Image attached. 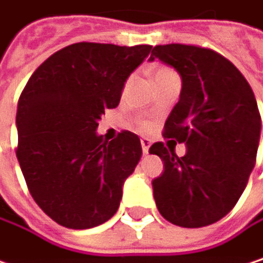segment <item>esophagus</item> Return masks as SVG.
<instances>
[{"mask_svg":"<svg viewBox=\"0 0 263 263\" xmlns=\"http://www.w3.org/2000/svg\"><path fill=\"white\" fill-rule=\"evenodd\" d=\"M141 145H142V152L147 155V153H148V148H150V145H152V141H150L148 138H142V139H141Z\"/></svg>","mask_w":263,"mask_h":263,"instance_id":"esophagus-1","label":"esophagus"}]
</instances>
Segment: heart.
I'll list each match as a JSON object with an SVG mask.
<instances>
[{"instance_id": "heart-1", "label": "heart", "mask_w": 263, "mask_h": 263, "mask_svg": "<svg viewBox=\"0 0 263 263\" xmlns=\"http://www.w3.org/2000/svg\"><path fill=\"white\" fill-rule=\"evenodd\" d=\"M173 71L170 70V68H167V67H161V68H158V71H156V74H155V78L156 76H164V74H172Z\"/></svg>"}]
</instances>
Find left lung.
<instances>
[{"instance_id":"1","label":"left lung","mask_w":263,"mask_h":263,"mask_svg":"<svg viewBox=\"0 0 263 263\" xmlns=\"http://www.w3.org/2000/svg\"><path fill=\"white\" fill-rule=\"evenodd\" d=\"M182 79L164 138L187 145L179 158L162 142L150 147L164 162L153 196L159 213L184 228H200L228 214L243 193L260 139V113L243 74L217 52L165 44L152 50Z\"/></svg>"}]
</instances>
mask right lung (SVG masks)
<instances>
[{
	"label": "right lung",
	"instance_id": "add662e5",
	"mask_svg": "<svg viewBox=\"0 0 263 263\" xmlns=\"http://www.w3.org/2000/svg\"><path fill=\"white\" fill-rule=\"evenodd\" d=\"M150 50L147 44L76 43L49 57L27 81L16 110V158L32 197L57 223L93 228L118 211L142 147L127 130L104 141L98 121L118 107L127 78Z\"/></svg>",
	"mask_w": 263,
	"mask_h": 263
}]
</instances>
